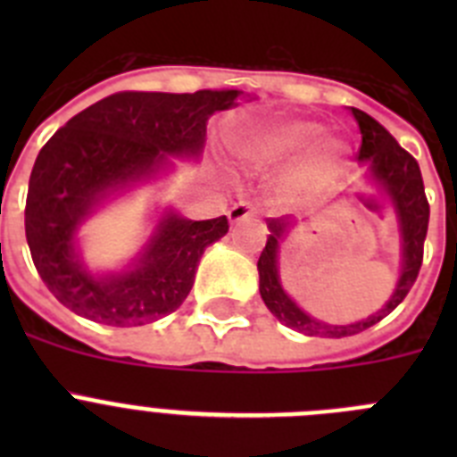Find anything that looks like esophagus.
Wrapping results in <instances>:
<instances>
[{
	"mask_svg": "<svg viewBox=\"0 0 457 457\" xmlns=\"http://www.w3.org/2000/svg\"><path fill=\"white\" fill-rule=\"evenodd\" d=\"M253 217V208L247 204V201H240V204H233L231 210H228V220L231 224H240V221Z\"/></svg>",
	"mask_w": 457,
	"mask_h": 457,
	"instance_id": "esophagus-1",
	"label": "esophagus"
}]
</instances>
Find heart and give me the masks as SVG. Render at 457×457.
<instances>
[{
    "label": "heart",
    "instance_id": "1",
    "mask_svg": "<svg viewBox=\"0 0 457 457\" xmlns=\"http://www.w3.org/2000/svg\"><path fill=\"white\" fill-rule=\"evenodd\" d=\"M320 128L311 120L302 119H278L265 123L249 132L237 144L236 153L240 162L256 171L278 167L295 160L274 183V199L284 205H297L316 196L327 179V171L338 162L343 155L341 141L332 137H322Z\"/></svg>",
    "mask_w": 457,
    "mask_h": 457
}]
</instances>
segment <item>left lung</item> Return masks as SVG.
Returning a JSON list of instances; mask_svg holds the SVG:
<instances>
[{
	"label": "left lung",
	"instance_id": "left-lung-1",
	"mask_svg": "<svg viewBox=\"0 0 457 457\" xmlns=\"http://www.w3.org/2000/svg\"><path fill=\"white\" fill-rule=\"evenodd\" d=\"M353 116L361 132L359 162L369 167L370 183H375V187L385 194L394 208L395 224L401 233V277H398L394 295L385 302L382 309L375 311L373 316L350 322V325H329V322L318 320L297 306V302L284 290L281 277H278V249L293 228V221L268 220L270 236L261 258H258V277H261L258 290H261L265 306L272 311V316L278 322H284L286 327L306 334V337L341 338L364 332L375 322L389 316L391 311L405 300V295L410 293L419 277V270H421L423 240H426L428 217H430V205H428L426 192H423L421 169H419L417 160L405 148L398 146V141L373 116L354 107Z\"/></svg>",
	"mask_w": 457,
	"mask_h": 457
}]
</instances>
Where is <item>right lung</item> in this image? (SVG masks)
<instances>
[{"instance_id": "1", "label": "right lung", "mask_w": 457, "mask_h": 457, "mask_svg": "<svg viewBox=\"0 0 457 457\" xmlns=\"http://www.w3.org/2000/svg\"><path fill=\"white\" fill-rule=\"evenodd\" d=\"M242 91H120L72 116L40 148L29 176L24 233L43 284L78 316L137 327L169 316L194 286L205 247L228 231L226 215L194 221L164 208L148 242L120 272L96 274L78 247L79 226L116 194L151 183L171 157L199 160L205 125Z\"/></svg>"}]
</instances>
